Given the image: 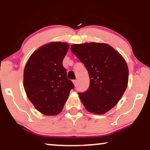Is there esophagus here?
Masks as SVG:
<instances>
[{
    "instance_id": "1",
    "label": "esophagus",
    "mask_w": 150,
    "mask_h": 150,
    "mask_svg": "<svg viewBox=\"0 0 150 150\" xmlns=\"http://www.w3.org/2000/svg\"><path fill=\"white\" fill-rule=\"evenodd\" d=\"M73 83L74 84L75 86H77V80H73Z\"/></svg>"
}]
</instances>
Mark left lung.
I'll use <instances>...</instances> for the list:
<instances>
[{"label":"left lung","mask_w":150,"mask_h":150,"mask_svg":"<svg viewBox=\"0 0 150 150\" xmlns=\"http://www.w3.org/2000/svg\"><path fill=\"white\" fill-rule=\"evenodd\" d=\"M71 50L86 68L90 78L87 91L78 93L87 110L103 114L120 100L128 82V68L121 55L108 45H73Z\"/></svg>","instance_id":"obj_1"}]
</instances>
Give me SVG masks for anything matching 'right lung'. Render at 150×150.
Here are the masks:
<instances>
[{
  "label": "right lung",
  "instance_id": "add662e5",
  "mask_svg": "<svg viewBox=\"0 0 150 150\" xmlns=\"http://www.w3.org/2000/svg\"><path fill=\"white\" fill-rule=\"evenodd\" d=\"M68 50L67 43L47 44L36 50L25 65V92L37 110L45 115L59 113L74 88L62 65Z\"/></svg>",
  "mask_w": 150,
  "mask_h": 150
}]
</instances>
